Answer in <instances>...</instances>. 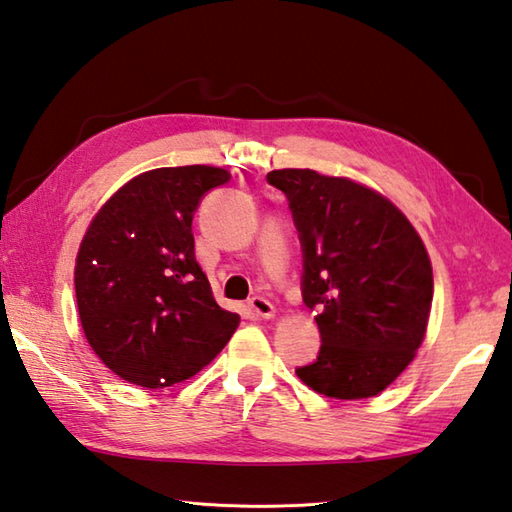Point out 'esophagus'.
Segmentation results:
<instances>
[{
	"mask_svg": "<svg viewBox=\"0 0 512 512\" xmlns=\"http://www.w3.org/2000/svg\"><path fill=\"white\" fill-rule=\"evenodd\" d=\"M249 310H252L256 316H260V318H272L274 316V305L267 301V298H263V296H254V298H249Z\"/></svg>",
	"mask_w": 512,
	"mask_h": 512,
	"instance_id": "1",
	"label": "esophagus"
}]
</instances>
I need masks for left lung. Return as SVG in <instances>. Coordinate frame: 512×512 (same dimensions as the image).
<instances>
[{"instance_id": "obj_1", "label": "left lung", "mask_w": 512, "mask_h": 512, "mask_svg": "<svg viewBox=\"0 0 512 512\" xmlns=\"http://www.w3.org/2000/svg\"><path fill=\"white\" fill-rule=\"evenodd\" d=\"M289 200L303 245V301L321 352L296 374L330 399H370L426 339L432 263L406 214L372 187L312 169L267 173Z\"/></svg>"}]
</instances>
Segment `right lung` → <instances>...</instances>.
I'll return each mask as SVG.
<instances>
[{"mask_svg": "<svg viewBox=\"0 0 512 512\" xmlns=\"http://www.w3.org/2000/svg\"><path fill=\"white\" fill-rule=\"evenodd\" d=\"M227 180V169L211 165L144 171L84 231L80 323L91 350L127 383L160 390L191 379L236 332L240 316L216 303L191 234L200 198Z\"/></svg>", "mask_w": 512, "mask_h": 512, "instance_id": "obj_1", "label": "right lung"}]
</instances>
